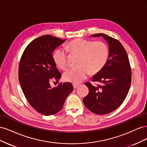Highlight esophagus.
I'll return each instance as SVG.
<instances>
[{"label": "esophagus", "mask_w": 147, "mask_h": 147, "mask_svg": "<svg viewBox=\"0 0 147 147\" xmlns=\"http://www.w3.org/2000/svg\"><path fill=\"white\" fill-rule=\"evenodd\" d=\"M78 86H79V84H75V83H74V84H73V86H74V89L77 88Z\"/></svg>", "instance_id": "1"}]
</instances>
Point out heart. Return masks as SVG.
Returning <instances> with one entry per match:
<instances>
[{
  "label": "heart",
  "instance_id": "obj_1",
  "mask_svg": "<svg viewBox=\"0 0 147 147\" xmlns=\"http://www.w3.org/2000/svg\"><path fill=\"white\" fill-rule=\"evenodd\" d=\"M70 55L78 56L76 68H70L63 74L65 81L79 83L88 75L96 74L104 69L109 57V49L104 42H92L78 38L69 42L65 47ZM56 65L62 70L67 67L68 55L64 49L58 48L53 55Z\"/></svg>",
  "mask_w": 147,
  "mask_h": 147
}]
</instances>
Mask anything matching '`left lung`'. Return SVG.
<instances>
[{"label": "left lung", "mask_w": 147, "mask_h": 147, "mask_svg": "<svg viewBox=\"0 0 147 147\" xmlns=\"http://www.w3.org/2000/svg\"><path fill=\"white\" fill-rule=\"evenodd\" d=\"M91 35L102 36L107 42L109 57L104 69L92 77V82L101 84L95 86L85 83L89 93L83 102L92 113L105 115L118 108L126 99L131 83V69L125 49L118 40L104 34Z\"/></svg>", "instance_id": "left-lung-1"}]
</instances>
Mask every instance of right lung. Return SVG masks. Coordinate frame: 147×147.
Segmentation results:
<instances>
[{
  "mask_svg": "<svg viewBox=\"0 0 147 147\" xmlns=\"http://www.w3.org/2000/svg\"><path fill=\"white\" fill-rule=\"evenodd\" d=\"M65 41L52 35H42L29 44L21 57L18 77L22 90L29 104L46 116L59 112L74 90L70 82L60 83L53 88L50 84L52 79L61 78L52 53Z\"/></svg>",
  "mask_w": 147,
  "mask_h": 147,
  "instance_id": "obj_1",
  "label": "right lung"
}]
</instances>
